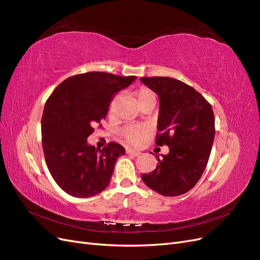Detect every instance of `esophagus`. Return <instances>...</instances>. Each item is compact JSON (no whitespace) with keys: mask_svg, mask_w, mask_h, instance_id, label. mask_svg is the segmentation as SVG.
<instances>
[{"mask_svg":"<svg viewBox=\"0 0 260 260\" xmlns=\"http://www.w3.org/2000/svg\"><path fill=\"white\" fill-rule=\"evenodd\" d=\"M127 154L131 155V156H135V157H138L141 153L139 151H133V149H127Z\"/></svg>","mask_w":260,"mask_h":260,"instance_id":"1","label":"esophagus"}]
</instances>
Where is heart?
Masks as SVG:
<instances>
[{
    "label": "heart",
    "instance_id": "1",
    "mask_svg": "<svg viewBox=\"0 0 260 260\" xmlns=\"http://www.w3.org/2000/svg\"><path fill=\"white\" fill-rule=\"evenodd\" d=\"M136 99L138 105L141 106L149 101H155V95L147 88H141L136 92ZM147 133V129L143 125H129V127L121 129L120 136L128 144L138 145L146 138Z\"/></svg>",
    "mask_w": 260,
    "mask_h": 260
}]
</instances>
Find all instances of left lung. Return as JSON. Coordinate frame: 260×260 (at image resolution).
Here are the masks:
<instances>
[{
	"mask_svg": "<svg viewBox=\"0 0 260 260\" xmlns=\"http://www.w3.org/2000/svg\"><path fill=\"white\" fill-rule=\"evenodd\" d=\"M141 82L159 99L156 144L169 153L158 158L143 182L164 196L184 194L199 182L205 170L215 138L211 105L192 86L169 77H142Z\"/></svg>",
	"mask_w": 260,
	"mask_h": 260,
	"instance_id": "1",
	"label": "left lung"
}]
</instances>
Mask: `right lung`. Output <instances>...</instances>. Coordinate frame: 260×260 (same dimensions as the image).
Listing matches in <instances>:
<instances>
[{"mask_svg":"<svg viewBox=\"0 0 260 260\" xmlns=\"http://www.w3.org/2000/svg\"><path fill=\"white\" fill-rule=\"evenodd\" d=\"M137 79L92 72L67 78L46 101L42 146L55 182L74 198H91L108 186L116 160L125 153L118 143L104 148L88 143L93 125L104 119L113 96Z\"/></svg>","mask_w":260,"mask_h":260,"instance_id":"right-lung-1","label":"right lung"}]
</instances>
